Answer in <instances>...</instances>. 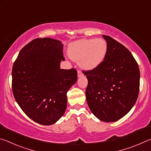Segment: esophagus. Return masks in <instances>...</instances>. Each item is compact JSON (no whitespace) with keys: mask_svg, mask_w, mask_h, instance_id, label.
<instances>
[{"mask_svg":"<svg viewBox=\"0 0 151 151\" xmlns=\"http://www.w3.org/2000/svg\"><path fill=\"white\" fill-rule=\"evenodd\" d=\"M77 74H78V77H80V76L83 75V73H82V71H81V70H78Z\"/></svg>","mask_w":151,"mask_h":151,"instance_id":"esophagus-1","label":"esophagus"}]
</instances>
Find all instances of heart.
I'll return each mask as SVG.
<instances>
[{
    "mask_svg": "<svg viewBox=\"0 0 151 151\" xmlns=\"http://www.w3.org/2000/svg\"><path fill=\"white\" fill-rule=\"evenodd\" d=\"M108 45L103 39H81L71 43L68 55L73 60L80 61L86 70H92L101 65L106 57Z\"/></svg>",
    "mask_w": 151,
    "mask_h": 151,
    "instance_id": "heart-1",
    "label": "heart"
}]
</instances>
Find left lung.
Returning <instances> with one entry per match:
<instances>
[{"mask_svg": "<svg viewBox=\"0 0 151 151\" xmlns=\"http://www.w3.org/2000/svg\"><path fill=\"white\" fill-rule=\"evenodd\" d=\"M108 52L98 67L85 70L86 99L91 112L104 122L116 121L134 105L140 86L139 65L131 52L109 36L103 35Z\"/></svg>", "mask_w": 151, "mask_h": 151, "instance_id": "8db88e82", "label": "left lung"}]
</instances>
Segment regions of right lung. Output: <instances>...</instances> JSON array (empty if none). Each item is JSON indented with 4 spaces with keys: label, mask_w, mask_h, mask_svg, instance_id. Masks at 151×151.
<instances>
[{
    "label": "right lung",
    "mask_w": 151,
    "mask_h": 151,
    "mask_svg": "<svg viewBox=\"0 0 151 151\" xmlns=\"http://www.w3.org/2000/svg\"><path fill=\"white\" fill-rule=\"evenodd\" d=\"M61 43L50 38L32 40L20 51L12 66L15 100L30 119L40 124H52L63 116L66 93L77 81L75 68H60L65 60Z\"/></svg>",
    "instance_id": "obj_1"
}]
</instances>
